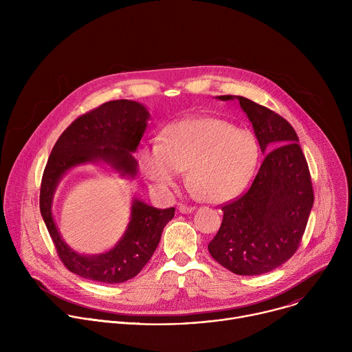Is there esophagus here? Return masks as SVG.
Here are the masks:
<instances>
[{"label": "esophagus", "mask_w": 352, "mask_h": 352, "mask_svg": "<svg viewBox=\"0 0 352 352\" xmlns=\"http://www.w3.org/2000/svg\"><path fill=\"white\" fill-rule=\"evenodd\" d=\"M178 210L179 213H184V214H188V213H192L195 210L193 206H185V205H179L178 206Z\"/></svg>", "instance_id": "obj_1"}]
</instances>
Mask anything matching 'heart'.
I'll return each instance as SVG.
<instances>
[{
  "mask_svg": "<svg viewBox=\"0 0 352 352\" xmlns=\"http://www.w3.org/2000/svg\"><path fill=\"white\" fill-rule=\"evenodd\" d=\"M259 147L249 131L228 122L199 117L173 124L164 140L140 148V168L159 193H171L186 170L188 184L210 204L235 197L252 178Z\"/></svg>",
  "mask_w": 352,
  "mask_h": 352,
  "instance_id": "heart-1",
  "label": "heart"
}]
</instances>
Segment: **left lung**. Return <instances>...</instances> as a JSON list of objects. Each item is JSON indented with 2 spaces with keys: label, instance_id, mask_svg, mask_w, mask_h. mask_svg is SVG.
Segmentation results:
<instances>
[{
  "label": "left lung",
  "instance_id": "8db88e82",
  "mask_svg": "<svg viewBox=\"0 0 352 352\" xmlns=\"http://www.w3.org/2000/svg\"><path fill=\"white\" fill-rule=\"evenodd\" d=\"M217 98L238 100L267 155L248 192L221 208L223 223L209 252L235 274L269 273L296 252L305 232L314 206L308 163L287 120L242 96Z\"/></svg>",
  "mask_w": 352,
  "mask_h": 352
}]
</instances>
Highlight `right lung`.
<instances>
[{
	"label": "right lung",
	"mask_w": 352,
	"mask_h": 352,
	"mask_svg": "<svg viewBox=\"0 0 352 352\" xmlns=\"http://www.w3.org/2000/svg\"><path fill=\"white\" fill-rule=\"evenodd\" d=\"M150 114L132 100H114L76 118L58 138L44 168L40 213L60 259L72 273L98 283L117 284L135 277L150 261L175 209H156L133 197L128 227L107 252L82 255L61 236L53 217V199L63 177L72 168L103 163L122 178L135 179L132 156L146 131Z\"/></svg>",
	"instance_id": "add662e5"
}]
</instances>
